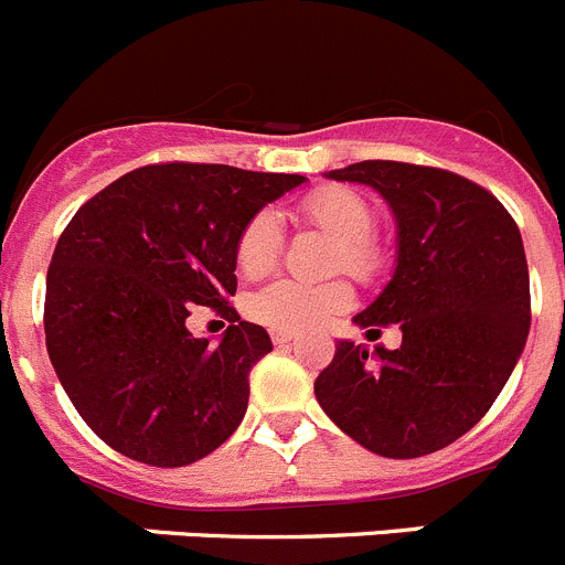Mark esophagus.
Returning <instances> with one entry per match:
<instances>
[{
	"mask_svg": "<svg viewBox=\"0 0 565 565\" xmlns=\"http://www.w3.org/2000/svg\"><path fill=\"white\" fill-rule=\"evenodd\" d=\"M270 337H273V342H276V345H287V342L295 340L292 331H278V329H273Z\"/></svg>",
	"mask_w": 565,
	"mask_h": 565,
	"instance_id": "esophagus-1",
	"label": "esophagus"
}]
</instances>
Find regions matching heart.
<instances>
[{
  "label": "heart",
  "mask_w": 565,
  "mask_h": 565,
  "mask_svg": "<svg viewBox=\"0 0 565 565\" xmlns=\"http://www.w3.org/2000/svg\"><path fill=\"white\" fill-rule=\"evenodd\" d=\"M300 220L312 225L320 234L334 239L331 267L351 273L360 281H373L382 276L387 265V253L376 228V209L362 192L351 186H320L312 189L298 205ZM284 250V234L278 220L270 211H258L242 225L234 245L236 267L242 276L262 278L278 265ZM354 292L348 281L334 278L326 284H298L284 281L258 289L247 303V312L258 323L270 326L278 331H307L323 323L331 315L351 307Z\"/></svg>",
  "instance_id": "heart-1"
}]
</instances>
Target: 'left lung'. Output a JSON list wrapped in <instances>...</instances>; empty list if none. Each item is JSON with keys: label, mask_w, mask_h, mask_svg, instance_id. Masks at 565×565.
<instances>
[{"label": "left lung", "mask_w": 565, "mask_h": 565, "mask_svg": "<svg viewBox=\"0 0 565 565\" xmlns=\"http://www.w3.org/2000/svg\"><path fill=\"white\" fill-rule=\"evenodd\" d=\"M334 181L379 189L398 220L393 281L356 323L402 345L340 342L315 379L331 420L393 460L446 449L497 402L530 331V270L510 211L479 183L424 163L360 161Z\"/></svg>", "instance_id": "obj_1"}]
</instances>
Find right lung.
I'll use <instances>...</instances> for the list:
<instances>
[{
  "label": "right lung",
  "mask_w": 565,
  "mask_h": 565,
  "mask_svg": "<svg viewBox=\"0 0 565 565\" xmlns=\"http://www.w3.org/2000/svg\"><path fill=\"white\" fill-rule=\"evenodd\" d=\"M303 175L228 163H147L68 220L46 270L52 367L94 435L119 455L181 468L245 418L270 334L236 315L242 225ZM194 306L230 320L220 347L185 329Z\"/></svg>",
  "instance_id": "obj_1"
}]
</instances>
